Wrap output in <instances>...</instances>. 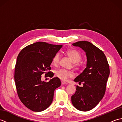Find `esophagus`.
<instances>
[{
  "mask_svg": "<svg viewBox=\"0 0 122 122\" xmlns=\"http://www.w3.org/2000/svg\"><path fill=\"white\" fill-rule=\"evenodd\" d=\"M61 84L62 85H65V84H67V83L64 81H61Z\"/></svg>",
  "mask_w": 122,
  "mask_h": 122,
  "instance_id": "obj_1",
  "label": "esophagus"
}]
</instances>
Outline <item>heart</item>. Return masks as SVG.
<instances>
[{
    "label": "heart",
    "instance_id": "1",
    "mask_svg": "<svg viewBox=\"0 0 122 122\" xmlns=\"http://www.w3.org/2000/svg\"><path fill=\"white\" fill-rule=\"evenodd\" d=\"M66 53L72 60L75 63H78L81 60L82 56L78 51L75 50H69L66 51ZM60 54L56 53L52 59V63L54 65H57L59 63ZM77 66V64H76ZM55 76L63 81H66L69 77L73 76V73L71 71H67L65 69H58L55 72Z\"/></svg>",
    "mask_w": 122,
    "mask_h": 122
}]
</instances>
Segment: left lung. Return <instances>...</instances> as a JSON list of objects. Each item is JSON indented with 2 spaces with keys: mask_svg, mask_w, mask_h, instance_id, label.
<instances>
[{
  "mask_svg": "<svg viewBox=\"0 0 122 122\" xmlns=\"http://www.w3.org/2000/svg\"><path fill=\"white\" fill-rule=\"evenodd\" d=\"M79 46L86 54V68L74 79L83 86L76 85L75 94L71 97L72 103L77 110L89 111L97 106L102 99L110 75V68L104 53L100 49L86 41L72 44Z\"/></svg>",
  "mask_w": 122,
  "mask_h": 122,
  "instance_id": "1",
  "label": "left lung"
}]
</instances>
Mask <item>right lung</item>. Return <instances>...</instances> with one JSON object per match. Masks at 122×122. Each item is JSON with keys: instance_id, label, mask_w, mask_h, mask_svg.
<instances>
[{"instance_id": "add662e5", "label": "right lung", "mask_w": 122, "mask_h": 122, "mask_svg": "<svg viewBox=\"0 0 122 122\" xmlns=\"http://www.w3.org/2000/svg\"><path fill=\"white\" fill-rule=\"evenodd\" d=\"M62 45L37 42L25 46L20 52L15 70V82L20 101L28 108L34 112L46 109L52 102L54 92L61 85L58 77L48 82L41 81L43 73L52 77L47 71L54 56Z\"/></svg>"}]
</instances>
